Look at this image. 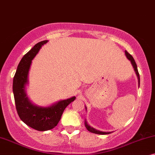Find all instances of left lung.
I'll return each mask as SVG.
<instances>
[{
	"mask_svg": "<svg viewBox=\"0 0 155 155\" xmlns=\"http://www.w3.org/2000/svg\"><path fill=\"white\" fill-rule=\"evenodd\" d=\"M125 55H126L127 58L129 59L130 61V62L132 64V65H133V67L134 68V70H135V74L137 76V79H138V84H139L140 86V75H139V72H138V70H137V64H136L135 61V59H133V57H132V55L130 54L127 52V51H125ZM86 110V106L85 107ZM85 126L87 130L91 133H95V134H98V135H107V134H110L111 133L110 132H102V131H100V130H98L94 128V127H91L88 124L87 122H86V120H85Z\"/></svg>",
	"mask_w": 155,
	"mask_h": 155,
	"instance_id": "1",
	"label": "left lung"
}]
</instances>
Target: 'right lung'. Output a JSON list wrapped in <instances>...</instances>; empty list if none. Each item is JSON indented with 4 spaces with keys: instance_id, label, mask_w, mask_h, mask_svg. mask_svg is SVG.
Instances as JSON below:
<instances>
[{
    "instance_id": "right-lung-1",
    "label": "right lung",
    "mask_w": 155,
    "mask_h": 155,
    "mask_svg": "<svg viewBox=\"0 0 155 155\" xmlns=\"http://www.w3.org/2000/svg\"><path fill=\"white\" fill-rule=\"evenodd\" d=\"M48 42L44 40L36 44L20 60L13 78V91L18 114L22 122L38 131L49 130L56 127L67 106L76 97L59 101L47 107L33 104L27 96L26 86L29 84L28 75L32 60L43 45Z\"/></svg>"
}]
</instances>
